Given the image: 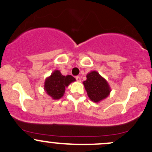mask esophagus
<instances>
[{
	"mask_svg": "<svg viewBox=\"0 0 152 152\" xmlns=\"http://www.w3.org/2000/svg\"><path fill=\"white\" fill-rule=\"evenodd\" d=\"M76 81H78V82H81V77L79 76H76Z\"/></svg>",
	"mask_w": 152,
	"mask_h": 152,
	"instance_id": "34e87169",
	"label": "esophagus"
}]
</instances>
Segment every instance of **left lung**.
I'll use <instances>...</instances> for the list:
<instances>
[{"label":"left lung","mask_w":152,"mask_h":152,"mask_svg":"<svg viewBox=\"0 0 152 152\" xmlns=\"http://www.w3.org/2000/svg\"><path fill=\"white\" fill-rule=\"evenodd\" d=\"M83 85L88 97L96 103L106 99L111 91L107 80L96 71H91L87 75Z\"/></svg>","instance_id":"8db88e82"}]
</instances>
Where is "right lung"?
<instances>
[{"mask_svg":"<svg viewBox=\"0 0 152 152\" xmlns=\"http://www.w3.org/2000/svg\"><path fill=\"white\" fill-rule=\"evenodd\" d=\"M75 81V78L70 75L63 76L59 70H54L45 79L44 90L53 99H59L64 96L65 87Z\"/></svg>","mask_w":152,"mask_h":152,"instance_id":"1","label":"right lung"}]
</instances>
